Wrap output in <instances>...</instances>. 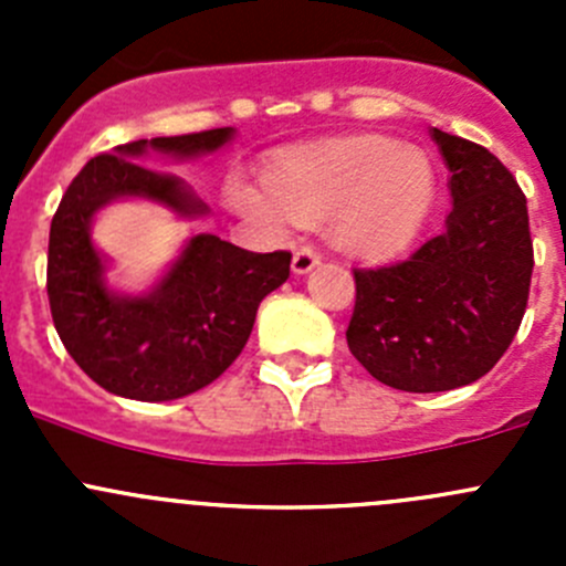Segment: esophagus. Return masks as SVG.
Wrapping results in <instances>:
<instances>
[{
    "label": "esophagus",
    "instance_id": "esophagus-1",
    "mask_svg": "<svg viewBox=\"0 0 566 566\" xmlns=\"http://www.w3.org/2000/svg\"><path fill=\"white\" fill-rule=\"evenodd\" d=\"M319 265V254L312 247H301L298 251L293 254V273H310L312 268Z\"/></svg>",
    "mask_w": 566,
    "mask_h": 566
}]
</instances>
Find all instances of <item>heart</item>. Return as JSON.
<instances>
[{
    "label": "heart",
    "mask_w": 566,
    "mask_h": 566,
    "mask_svg": "<svg viewBox=\"0 0 566 566\" xmlns=\"http://www.w3.org/2000/svg\"><path fill=\"white\" fill-rule=\"evenodd\" d=\"M268 193L232 186V202L268 227L328 219L342 251L380 256L408 247L438 199V172L419 147L386 136H350L293 156L268 172Z\"/></svg>",
    "instance_id": "1"
}]
</instances>
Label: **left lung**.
<instances>
[{
  "label": "left lung",
  "mask_w": 566,
  "mask_h": 566,
  "mask_svg": "<svg viewBox=\"0 0 566 566\" xmlns=\"http://www.w3.org/2000/svg\"><path fill=\"white\" fill-rule=\"evenodd\" d=\"M452 213L405 260L356 268L347 347L380 384L452 391L499 364L526 315L534 247L526 193L488 147L432 128Z\"/></svg>",
  "instance_id": "8db88e82"
}]
</instances>
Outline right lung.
Instances as JSON below:
<instances>
[{
    "label": "right lung",
    "instance_id": "right-lung-1",
    "mask_svg": "<svg viewBox=\"0 0 566 566\" xmlns=\"http://www.w3.org/2000/svg\"><path fill=\"white\" fill-rule=\"evenodd\" d=\"M232 128L156 136L95 156L73 177L51 219V317L73 361L117 397L167 402L213 384L249 342L256 306L290 276V251L256 254L197 235L147 295H117L104 284V256L90 241L93 216L119 197H145L202 216L205 205L172 172L145 156L193 158L219 150Z\"/></svg>",
    "mask_w": 566,
    "mask_h": 566
}]
</instances>
